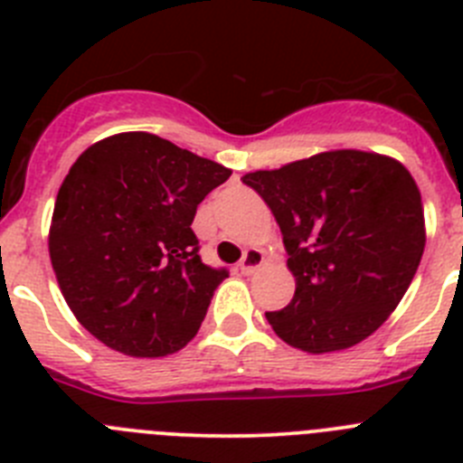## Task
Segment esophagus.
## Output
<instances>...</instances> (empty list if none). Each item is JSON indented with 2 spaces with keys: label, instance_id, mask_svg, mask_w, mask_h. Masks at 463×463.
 <instances>
[{
  "label": "esophagus",
  "instance_id": "obj_1",
  "mask_svg": "<svg viewBox=\"0 0 463 463\" xmlns=\"http://www.w3.org/2000/svg\"><path fill=\"white\" fill-rule=\"evenodd\" d=\"M264 264H267V257H264V252L257 250V248H250V250H245L243 260L239 261V269L243 276H252V273L260 271Z\"/></svg>",
  "mask_w": 463,
  "mask_h": 463
}]
</instances>
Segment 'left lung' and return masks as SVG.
Segmentation results:
<instances>
[{
    "mask_svg": "<svg viewBox=\"0 0 463 463\" xmlns=\"http://www.w3.org/2000/svg\"><path fill=\"white\" fill-rule=\"evenodd\" d=\"M241 181L282 232L294 297L267 313L288 345L322 354L371 336L399 306L424 252L422 196L396 159L331 150Z\"/></svg>",
    "mask_w": 463,
    "mask_h": 463,
    "instance_id": "left-lung-1",
    "label": "left lung"
}]
</instances>
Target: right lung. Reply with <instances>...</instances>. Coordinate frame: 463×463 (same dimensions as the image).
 Listing matches in <instances>:
<instances>
[{
    "label": "right lung",
    "mask_w": 463,
    "mask_h": 463,
    "mask_svg": "<svg viewBox=\"0 0 463 463\" xmlns=\"http://www.w3.org/2000/svg\"><path fill=\"white\" fill-rule=\"evenodd\" d=\"M229 175L146 132L104 138L73 162L48 250L69 308L94 338L129 357H165L194 338L229 271L203 264L192 220Z\"/></svg>",
    "instance_id": "add662e5"
}]
</instances>
